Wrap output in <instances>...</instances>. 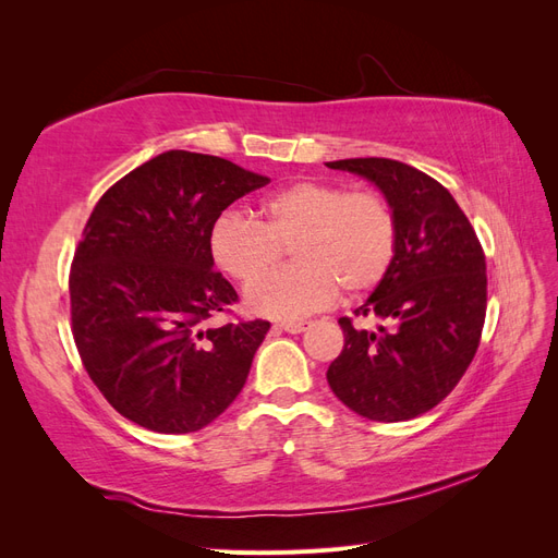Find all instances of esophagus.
I'll list each match as a JSON object with an SVG mask.
<instances>
[{
  "label": "esophagus",
  "mask_w": 558,
  "mask_h": 558,
  "mask_svg": "<svg viewBox=\"0 0 558 558\" xmlns=\"http://www.w3.org/2000/svg\"><path fill=\"white\" fill-rule=\"evenodd\" d=\"M310 328L307 320H293V324H277L275 330H283V332H291V335H300Z\"/></svg>",
  "instance_id": "esophagus-1"
}]
</instances>
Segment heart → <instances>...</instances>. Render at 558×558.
Here are the masks:
<instances>
[{"label": "heart", "mask_w": 558, "mask_h": 558, "mask_svg": "<svg viewBox=\"0 0 558 558\" xmlns=\"http://www.w3.org/2000/svg\"><path fill=\"white\" fill-rule=\"evenodd\" d=\"M289 245L296 265L259 282ZM209 251L230 279L259 282L246 291L253 314L291 320L328 307L340 286L347 293L379 286L398 251V218L379 191L307 179L265 197L260 218L218 216Z\"/></svg>", "instance_id": "heart-1"}]
</instances>
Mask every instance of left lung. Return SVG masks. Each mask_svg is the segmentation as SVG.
Returning a JSON list of instances; mask_svg holds the SVG:
<instances>
[{
  "label": "left lung",
  "mask_w": 558,
  "mask_h": 558,
  "mask_svg": "<svg viewBox=\"0 0 558 558\" xmlns=\"http://www.w3.org/2000/svg\"><path fill=\"white\" fill-rule=\"evenodd\" d=\"M328 167L375 181L398 218L393 265L353 312L389 328H356L342 316L344 349L328 367V384L365 418L391 424L426 414L477 353L486 316L484 248L451 193L416 167L388 158Z\"/></svg>",
  "instance_id": "left-lung-1"
}]
</instances>
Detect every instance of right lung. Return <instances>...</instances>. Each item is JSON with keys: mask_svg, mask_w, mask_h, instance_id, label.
I'll return each instance as SVG.
<instances>
[{"mask_svg": "<svg viewBox=\"0 0 558 558\" xmlns=\"http://www.w3.org/2000/svg\"><path fill=\"white\" fill-rule=\"evenodd\" d=\"M269 179L167 150L99 197L70 272L72 335L111 408L156 433H193L228 410L269 320H226L238 291L214 269L209 232Z\"/></svg>", "mask_w": 558, "mask_h": 558, "instance_id": "add662e5", "label": "right lung"}]
</instances>
